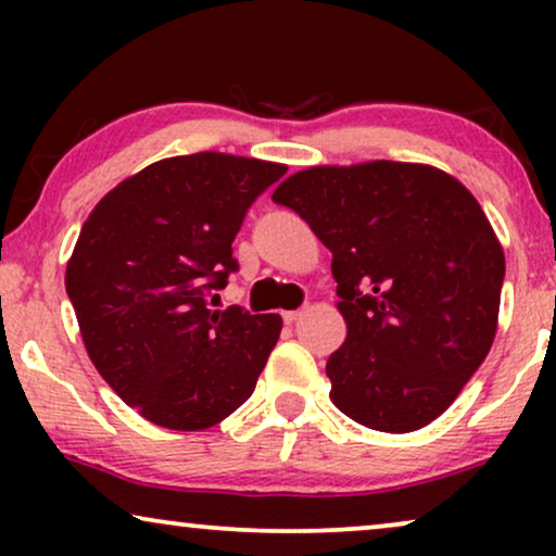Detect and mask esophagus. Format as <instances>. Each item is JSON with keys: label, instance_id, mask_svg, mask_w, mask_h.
Wrapping results in <instances>:
<instances>
[{"label": "esophagus", "instance_id": "esophagus-1", "mask_svg": "<svg viewBox=\"0 0 556 556\" xmlns=\"http://www.w3.org/2000/svg\"><path fill=\"white\" fill-rule=\"evenodd\" d=\"M301 316H303V311H286V314H283V321H286V324H295V321H299Z\"/></svg>", "mask_w": 556, "mask_h": 556}]
</instances>
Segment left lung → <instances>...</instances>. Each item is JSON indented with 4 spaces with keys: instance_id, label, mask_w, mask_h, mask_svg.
I'll return each instance as SVG.
<instances>
[{
    "instance_id": "left-lung-1",
    "label": "left lung",
    "mask_w": 556,
    "mask_h": 556,
    "mask_svg": "<svg viewBox=\"0 0 556 556\" xmlns=\"http://www.w3.org/2000/svg\"><path fill=\"white\" fill-rule=\"evenodd\" d=\"M273 202L331 250L346 341L329 397L379 432H413L453 405L498 329L504 248L481 204L430 164L308 166Z\"/></svg>"
}]
</instances>
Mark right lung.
I'll return each mask as SVG.
<instances>
[{
    "instance_id": "add662e5",
    "label": "right lung",
    "mask_w": 556,
    "mask_h": 556,
    "mask_svg": "<svg viewBox=\"0 0 556 556\" xmlns=\"http://www.w3.org/2000/svg\"><path fill=\"white\" fill-rule=\"evenodd\" d=\"M286 164L200 151L143 166L90 212L65 268L83 344L113 392L169 430H207L255 390L278 314L217 311L232 240Z\"/></svg>"
}]
</instances>
